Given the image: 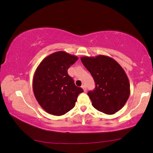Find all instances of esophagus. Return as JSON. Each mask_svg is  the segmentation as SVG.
Listing matches in <instances>:
<instances>
[{"mask_svg": "<svg viewBox=\"0 0 153 153\" xmlns=\"http://www.w3.org/2000/svg\"><path fill=\"white\" fill-rule=\"evenodd\" d=\"M82 89L84 90V92H86L87 88H86V86H85V85H83V86H82Z\"/></svg>", "mask_w": 153, "mask_h": 153, "instance_id": "1", "label": "esophagus"}]
</instances>
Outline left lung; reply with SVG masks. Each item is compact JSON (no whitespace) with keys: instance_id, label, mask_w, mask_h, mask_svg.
Segmentation results:
<instances>
[{"instance_id":"obj_1","label":"left lung","mask_w":153,"mask_h":153,"mask_svg":"<svg viewBox=\"0 0 153 153\" xmlns=\"http://www.w3.org/2000/svg\"><path fill=\"white\" fill-rule=\"evenodd\" d=\"M80 59L95 82L94 90L88 92L93 107L107 115L120 111L130 94L129 82L123 69L107 56H82Z\"/></svg>"}]
</instances>
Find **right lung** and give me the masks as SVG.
<instances>
[{
  "instance_id": "obj_1",
  "label": "right lung",
  "mask_w": 153,
  "mask_h": 153,
  "mask_svg": "<svg viewBox=\"0 0 153 153\" xmlns=\"http://www.w3.org/2000/svg\"><path fill=\"white\" fill-rule=\"evenodd\" d=\"M78 59L65 51H58L42 61L33 75V91L39 105L46 112L60 116L72 109L79 94L67 69Z\"/></svg>"
}]
</instances>
